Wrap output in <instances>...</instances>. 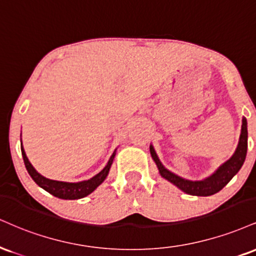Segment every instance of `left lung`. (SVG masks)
Returning a JSON list of instances; mask_svg holds the SVG:
<instances>
[{"label":"left lung","instance_id":"obj_1","mask_svg":"<svg viewBox=\"0 0 256 256\" xmlns=\"http://www.w3.org/2000/svg\"><path fill=\"white\" fill-rule=\"evenodd\" d=\"M247 148H248V130H247V119L243 116L242 118V128L241 134H240L238 146H237L234 155L224 162L223 164L217 168V170L210 176L202 178V180H187L178 175L174 174L173 172L168 170L162 162L160 161L158 154H156L154 146L150 144V154L152 158L158 166L160 174L169 182H172L178 188H180L182 192L187 193L190 196H208L214 194V193L220 192V190L226 187V184L229 182L235 175L238 173V170L244 163L246 156H247Z\"/></svg>","mask_w":256,"mask_h":256}]
</instances>
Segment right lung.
Here are the masks:
<instances>
[{
  "mask_svg": "<svg viewBox=\"0 0 256 256\" xmlns=\"http://www.w3.org/2000/svg\"><path fill=\"white\" fill-rule=\"evenodd\" d=\"M116 149L114 152L112 154L107 164L104 166V168L100 173L94 175L93 178H89V180L80 181V182H66V181H57V180H51L42 176V174L38 173L36 170V168L30 164V162L27 158L26 152L22 146V142H21V154H22V158L26 166L27 172L30 175V178L34 180V182L38 184L39 187H42V190H45L46 192H48L50 194L57 196L60 199H68V200H74V199H81L90 194L92 192H94L95 190L104 182V178H107V175L110 173V166H112L113 160H114Z\"/></svg>",
  "mask_w": 256,
  "mask_h": 256,
  "instance_id": "obj_1",
  "label": "right lung"
}]
</instances>
